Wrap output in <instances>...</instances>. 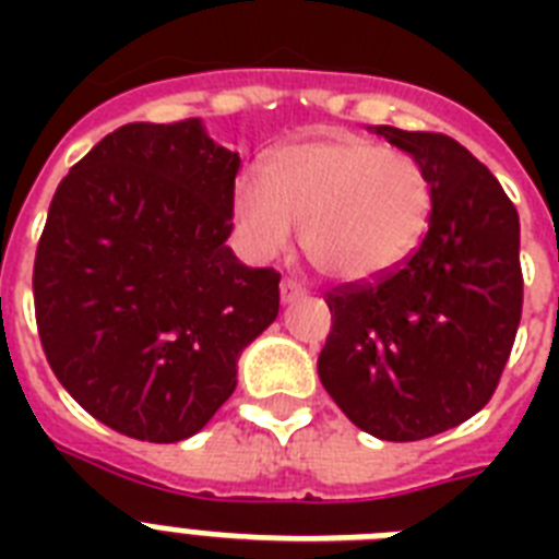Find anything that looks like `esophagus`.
Wrapping results in <instances>:
<instances>
[{"mask_svg":"<svg viewBox=\"0 0 559 559\" xmlns=\"http://www.w3.org/2000/svg\"><path fill=\"white\" fill-rule=\"evenodd\" d=\"M301 296H305V287H301V284H296L293 278L281 281V301H284V305H289V301H296V298Z\"/></svg>","mask_w":559,"mask_h":559,"instance_id":"1","label":"esophagus"}]
</instances>
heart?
Listing matches in <instances>:
<instances>
[{
    "instance_id": "obj_1",
    "label": "heart",
    "mask_w": 559,
    "mask_h": 559,
    "mask_svg": "<svg viewBox=\"0 0 559 559\" xmlns=\"http://www.w3.org/2000/svg\"><path fill=\"white\" fill-rule=\"evenodd\" d=\"M235 219L254 258L284 252L301 223V252L333 281H371L403 263L432 214V182L406 151L359 135L278 147L263 182L235 186Z\"/></svg>"
}]
</instances>
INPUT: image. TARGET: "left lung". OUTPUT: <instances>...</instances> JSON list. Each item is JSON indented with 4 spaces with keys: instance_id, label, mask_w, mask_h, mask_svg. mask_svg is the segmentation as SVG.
Listing matches in <instances>:
<instances>
[{
    "instance_id": "left-lung-1",
    "label": "left lung",
    "mask_w": 559,
    "mask_h": 559,
    "mask_svg": "<svg viewBox=\"0 0 559 559\" xmlns=\"http://www.w3.org/2000/svg\"><path fill=\"white\" fill-rule=\"evenodd\" d=\"M373 133L424 165L432 214L406 261L324 293L333 328L319 380L362 432L420 441L464 424L499 385L522 319L520 214L450 135Z\"/></svg>"
}]
</instances>
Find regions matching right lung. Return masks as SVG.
Returning <instances> with one entry per match:
<instances>
[{"instance_id": "right-lung-1", "label": "right lung", "mask_w": 559, "mask_h": 559, "mask_svg": "<svg viewBox=\"0 0 559 559\" xmlns=\"http://www.w3.org/2000/svg\"><path fill=\"white\" fill-rule=\"evenodd\" d=\"M237 170L186 118L118 127L57 186L34 258L39 342L63 389L127 438L200 432L278 316V272L226 246Z\"/></svg>"}]
</instances>
